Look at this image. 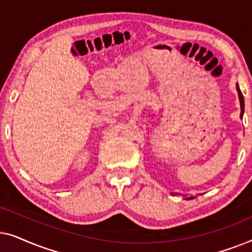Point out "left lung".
Returning a JSON list of instances; mask_svg holds the SVG:
<instances>
[{
	"label": "left lung",
	"mask_w": 252,
	"mask_h": 252,
	"mask_svg": "<svg viewBox=\"0 0 252 252\" xmlns=\"http://www.w3.org/2000/svg\"><path fill=\"white\" fill-rule=\"evenodd\" d=\"M236 91H237V94H239V99H240V106H241V115H240V118L242 119L243 117V113H244V97L242 95V93H241V89L239 87V84H236ZM172 194V192H171ZM195 198L194 196H191V197H188L187 199H192Z\"/></svg>",
	"instance_id": "left-lung-1"
}]
</instances>
